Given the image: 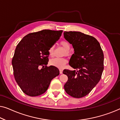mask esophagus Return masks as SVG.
Returning a JSON list of instances; mask_svg holds the SVG:
<instances>
[{"instance_id": "34e87169", "label": "esophagus", "mask_w": 120, "mask_h": 120, "mask_svg": "<svg viewBox=\"0 0 120 120\" xmlns=\"http://www.w3.org/2000/svg\"><path fill=\"white\" fill-rule=\"evenodd\" d=\"M60 74H62L63 73V70H62V69H60Z\"/></svg>"}]
</instances>
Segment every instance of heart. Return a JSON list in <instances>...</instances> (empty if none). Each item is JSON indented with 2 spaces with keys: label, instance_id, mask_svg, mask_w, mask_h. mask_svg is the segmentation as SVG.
I'll list each match as a JSON object with an SVG mask.
<instances>
[{
  "label": "heart",
  "instance_id": "heart-1",
  "mask_svg": "<svg viewBox=\"0 0 120 120\" xmlns=\"http://www.w3.org/2000/svg\"><path fill=\"white\" fill-rule=\"evenodd\" d=\"M60 45L63 47V48L66 50V51L68 52L70 50V45L66 41H62L60 42ZM54 52V46H51L49 49V53L51 56L53 55ZM67 63V60L63 58H55L52 59L50 60V63L52 65L57 68L62 69L65 67V64Z\"/></svg>",
  "mask_w": 120,
  "mask_h": 120
}]
</instances>
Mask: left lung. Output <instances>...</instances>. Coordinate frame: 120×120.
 <instances>
[{
	"label": "left lung",
	"mask_w": 120,
	"mask_h": 120,
	"mask_svg": "<svg viewBox=\"0 0 120 120\" xmlns=\"http://www.w3.org/2000/svg\"><path fill=\"white\" fill-rule=\"evenodd\" d=\"M64 37L74 50L69 64L76 70L64 69L68 76L64 87L74 98L86 96L101 80L104 69V55L97 40L80 32H64Z\"/></svg>",
	"instance_id": "1"
}]
</instances>
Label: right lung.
Wrapping results in <instances>:
<instances>
[{
	"label": "right lung",
	"instance_id": "obj_1",
	"mask_svg": "<svg viewBox=\"0 0 120 120\" xmlns=\"http://www.w3.org/2000/svg\"><path fill=\"white\" fill-rule=\"evenodd\" d=\"M62 32L45 29L32 33L18 44L12 65L16 82L26 94L35 97L43 94L51 81L60 74L57 67L46 65L49 49L59 40Z\"/></svg>",
	"mask_w": 120,
	"mask_h": 120
}]
</instances>
